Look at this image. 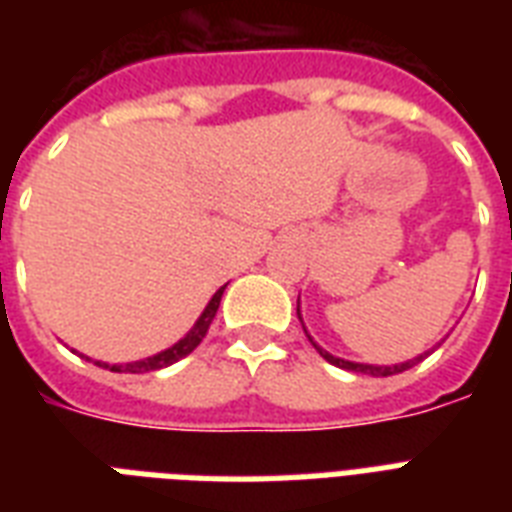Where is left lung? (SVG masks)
<instances>
[{
	"mask_svg": "<svg viewBox=\"0 0 512 512\" xmlns=\"http://www.w3.org/2000/svg\"><path fill=\"white\" fill-rule=\"evenodd\" d=\"M297 316H300V303H297ZM303 321V319H300ZM305 329V327H303ZM305 335H308V332H305ZM308 340L313 342V337L308 335ZM313 348L319 350V356L321 358H327L329 364H335V366H340V369H348V372H361V374H372V377H390V374H398V372H406V369H412L414 364H420L422 358L428 356V353H425V356H417V358H409V361H404V364H393V366H377V364H356V361H345V358H337V356H332V353H327V350L324 348H319V345H316V342H313Z\"/></svg>",
	"mask_w": 512,
	"mask_h": 512,
	"instance_id": "obj_1",
	"label": "left lung"
}]
</instances>
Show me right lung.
<instances>
[{
  "label": "right lung",
  "mask_w": 512,
  "mask_h": 512,
  "mask_svg": "<svg viewBox=\"0 0 512 512\" xmlns=\"http://www.w3.org/2000/svg\"><path fill=\"white\" fill-rule=\"evenodd\" d=\"M223 292H225V287L217 289L215 295H212V300L207 303V308H204V313L199 316V321L193 324L191 332H188L183 340H177L172 348L162 350V353H156V356H151V358H143V361H132V364H103V361H95V364L103 366V369H111V372H130V374L156 372V369H164V366L175 364V361H180V358L188 356L191 350H196V345L204 340L209 324H212L217 308H220V297H223Z\"/></svg>",
  "instance_id": "obj_1"
}]
</instances>
